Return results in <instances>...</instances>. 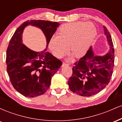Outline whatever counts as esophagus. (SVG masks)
<instances>
[{"label": "esophagus", "mask_w": 122, "mask_h": 122, "mask_svg": "<svg viewBox=\"0 0 122 122\" xmlns=\"http://www.w3.org/2000/svg\"><path fill=\"white\" fill-rule=\"evenodd\" d=\"M68 66V64H66L65 62H63L62 64V66Z\"/></svg>", "instance_id": "1"}]
</instances>
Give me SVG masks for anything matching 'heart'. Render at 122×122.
I'll use <instances>...</instances> for the list:
<instances>
[{
    "label": "heart",
    "instance_id": "b5f03b06",
    "mask_svg": "<svg viewBox=\"0 0 122 122\" xmlns=\"http://www.w3.org/2000/svg\"><path fill=\"white\" fill-rule=\"evenodd\" d=\"M97 36V31L91 23L77 22L61 26L58 36L50 38L49 47L57 58H62L69 51L77 58L85 55Z\"/></svg>",
    "mask_w": 122,
    "mask_h": 122
}]
</instances>
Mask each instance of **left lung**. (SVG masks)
Here are the masks:
<instances>
[{
  "mask_svg": "<svg viewBox=\"0 0 122 122\" xmlns=\"http://www.w3.org/2000/svg\"><path fill=\"white\" fill-rule=\"evenodd\" d=\"M110 49L103 56L95 55L91 46L86 54L74 64L68 81L70 90L82 96H91L103 90L110 82L114 66V49L111 36L103 26Z\"/></svg>",
  "mask_w": 122,
  "mask_h": 122,
  "instance_id": "1",
  "label": "left lung"
}]
</instances>
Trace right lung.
I'll return each instance as SVG.
<instances>
[{
    "instance_id": "obj_1",
    "label": "right lung",
    "mask_w": 122,
    "mask_h": 122,
    "mask_svg": "<svg viewBox=\"0 0 122 122\" xmlns=\"http://www.w3.org/2000/svg\"><path fill=\"white\" fill-rule=\"evenodd\" d=\"M60 25L48 20H27L16 29L10 41L6 53L7 71L12 86L25 97L44 94L49 88L52 76L62 65L60 60L46 51L50 38ZM29 25L40 28L46 36L47 47L43 51H33L23 43V30Z\"/></svg>"
}]
</instances>
